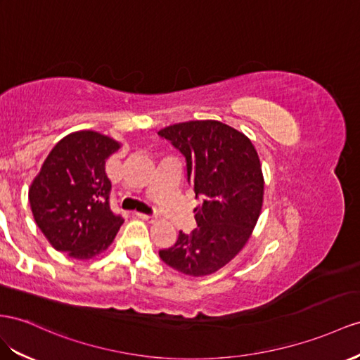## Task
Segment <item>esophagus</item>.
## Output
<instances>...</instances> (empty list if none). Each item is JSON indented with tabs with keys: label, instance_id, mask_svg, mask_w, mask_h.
I'll list each match as a JSON object with an SVG mask.
<instances>
[{
	"label": "esophagus",
	"instance_id": "34e87169",
	"mask_svg": "<svg viewBox=\"0 0 360 360\" xmlns=\"http://www.w3.org/2000/svg\"><path fill=\"white\" fill-rule=\"evenodd\" d=\"M136 216L140 217V219H143L144 222H149V224L156 222V219H158L155 214H144V213H136Z\"/></svg>",
	"mask_w": 360,
	"mask_h": 360
}]
</instances>
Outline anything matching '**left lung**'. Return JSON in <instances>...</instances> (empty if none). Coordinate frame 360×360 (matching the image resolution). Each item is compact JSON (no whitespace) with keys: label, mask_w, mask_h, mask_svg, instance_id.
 Masks as SVG:
<instances>
[{"label":"left lung","mask_w":360,"mask_h":360,"mask_svg":"<svg viewBox=\"0 0 360 360\" xmlns=\"http://www.w3.org/2000/svg\"><path fill=\"white\" fill-rule=\"evenodd\" d=\"M187 160V176L202 204L198 228L160 251L170 268L190 276L214 274L242 251L263 207L264 179L252 141L217 120L176 123L158 132Z\"/></svg>","instance_id":"obj_1"}]
</instances>
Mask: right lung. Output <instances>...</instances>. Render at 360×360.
<instances>
[{"mask_svg":"<svg viewBox=\"0 0 360 360\" xmlns=\"http://www.w3.org/2000/svg\"><path fill=\"white\" fill-rule=\"evenodd\" d=\"M120 147L96 131L72 132L53 147L29 188L36 225L71 259L89 260L106 251L123 224L109 207L105 169Z\"/></svg>","mask_w":360,"mask_h":360,"instance_id":"add662e5","label":"right lung"}]
</instances>
